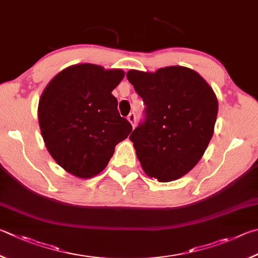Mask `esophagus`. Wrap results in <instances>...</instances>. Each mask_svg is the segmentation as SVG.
<instances>
[{
	"mask_svg": "<svg viewBox=\"0 0 258 258\" xmlns=\"http://www.w3.org/2000/svg\"><path fill=\"white\" fill-rule=\"evenodd\" d=\"M126 119H128V121L130 122V123H132L133 126L136 125V114H135L134 112L130 113V114L126 116Z\"/></svg>",
	"mask_w": 258,
	"mask_h": 258,
	"instance_id": "esophagus-1",
	"label": "esophagus"
}]
</instances>
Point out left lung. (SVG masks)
<instances>
[{
    "instance_id": "1",
    "label": "left lung",
    "mask_w": 258,
    "mask_h": 258,
    "mask_svg": "<svg viewBox=\"0 0 258 258\" xmlns=\"http://www.w3.org/2000/svg\"><path fill=\"white\" fill-rule=\"evenodd\" d=\"M126 78L145 103L144 123L129 139L148 177L169 182L187 174L204 155L219 104L203 77L186 67L129 70Z\"/></svg>"
}]
</instances>
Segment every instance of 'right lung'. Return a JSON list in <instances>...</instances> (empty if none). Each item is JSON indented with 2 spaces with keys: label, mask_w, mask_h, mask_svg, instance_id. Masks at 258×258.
I'll return each instance as SVG.
<instances>
[{
  "label": "right lung",
  "mask_w": 258,
  "mask_h": 258,
  "mask_svg": "<svg viewBox=\"0 0 258 258\" xmlns=\"http://www.w3.org/2000/svg\"><path fill=\"white\" fill-rule=\"evenodd\" d=\"M123 77L121 69L80 63L58 72L42 93L37 113L45 146L75 177L102 172L115 146L132 133L112 95Z\"/></svg>",
  "instance_id": "add662e5"
}]
</instances>
